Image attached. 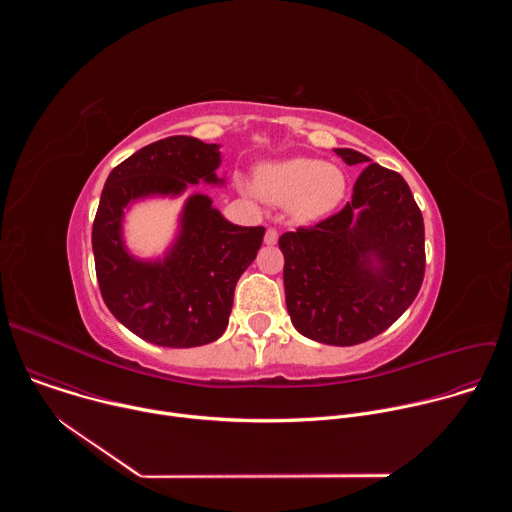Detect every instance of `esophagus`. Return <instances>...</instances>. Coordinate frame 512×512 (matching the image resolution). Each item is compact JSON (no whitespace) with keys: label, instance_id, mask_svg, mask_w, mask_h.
<instances>
[{"label":"esophagus","instance_id":"34e87169","mask_svg":"<svg viewBox=\"0 0 512 512\" xmlns=\"http://www.w3.org/2000/svg\"><path fill=\"white\" fill-rule=\"evenodd\" d=\"M277 239H279V233H277L275 229H267V233H265V245H275Z\"/></svg>","mask_w":512,"mask_h":512}]
</instances>
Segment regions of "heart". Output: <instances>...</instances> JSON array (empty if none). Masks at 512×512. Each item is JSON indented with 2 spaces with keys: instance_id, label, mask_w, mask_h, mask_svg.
I'll use <instances>...</instances> for the list:
<instances>
[{
  "instance_id": "obj_1",
  "label": "heart",
  "mask_w": 512,
  "mask_h": 512,
  "mask_svg": "<svg viewBox=\"0 0 512 512\" xmlns=\"http://www.w3.org/2000/svg\"><path fill=\"white\" fill-rule=\"evenodd\" d=\"M255 192L271 202L285 204L296 223H310L332 212L346 192L340 168L312 158L265 162L253 174Z\"/></svg>"
}]
</instances>
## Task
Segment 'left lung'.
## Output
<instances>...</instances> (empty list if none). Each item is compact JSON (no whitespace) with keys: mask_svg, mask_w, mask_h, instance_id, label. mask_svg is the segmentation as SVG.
<instances>
[{"mask_svg":"<svg viewBox=\"0 0 512 512\" xmlns=\"http://www.w3.org/2000/svg\"><path fill=\"white\" fill-rule=\"evenodd\" d=\"M348 166L369 164L352 200L316 227L279 237L285 304L296 330L316 342L352 346L385 332L417 298L425 273V229L407 182L354 150Z\"/></svg>","mask_w":512,"mask_h":512,"instance_id":"left-lung-1","label":"left lung"}]
</instances>
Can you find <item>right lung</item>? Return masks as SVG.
Instances as JSON below:
<instances>
[{"label": "right lung", "instance_id": "add662e5", "mask_svg": "<svg viewBox=\"0 0 512 512\" xmlns=\"http://www.w3.org/2000/svg\"><path fill=\"white\" fill-rule=\"evenodd\" d=\"M216 143L172 135L145 145L109 174L93 223V253L101 296L133 334L158 346L192 348L227 330L235 285L253 263L265 229L239 227L192 194L180 231L164 259L143 261L123 243L125 208L148 196H180L190 184L216 178Z\"/></svg>", "mask_w": 512, "mask_h": 512}]
</instances>
